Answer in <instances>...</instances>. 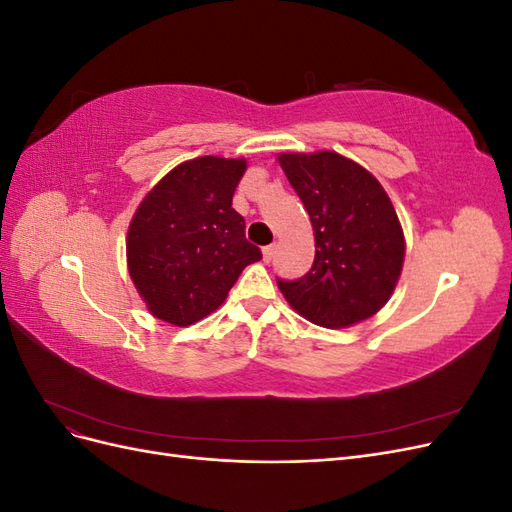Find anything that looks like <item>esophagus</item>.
<instances>
[{
    "instance_id": "obj_1",
    "label": "esophagus",
    "mask_w": 512,
    "mask_h": 512,
    "mask_svg": "<svg viewBox=\"0 0 512 512\" xmlns=\"http://www.w3.org/2000/svg\"><path fill=\"white\" fill-rule=\"evenodd\" d=\"M273 256H275V245L262 247V260H265V262H271V260H273Z\"/></svg>"
}]
</instances>
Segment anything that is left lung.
Here are the masks:
<instances>
[{
	"instance_id": "obj_1",
	"label": "left lung",
	"mask_w": 512,
	"mask_h": 512,
	"mask_svg": "<svg viewBox=\"0 0 512 512\" xmlns=\"http://www.w3.org/2000/svg\"><path fill=\"white\" fill-rule=\"evenodd\" d=\"M280 166L314 228L316 258L303 277L277 280L294 312L344 329L391 299L406 241L378 179L335 151L280 153Z\"/></svg>"
}]
</instances>
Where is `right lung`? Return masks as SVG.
I'll return each mask as SVG.
<instances>
[{"mask_svg":"<svg viewBox=\"0 0 512 512\" xmlns=\"http://www.w3.org/2000/svg\"><path fill=\"white\" fill-rule=\"evenodd\" d=\"M245 160L203 156L175 166L138 205L126 252L149 312L188 327L218 309L241 271L260 260L232 194Z\"/></svg>","mask_w":512,"mask_h":512,"instance_id":"add662e5","label":"right lung"}]
</instances>
